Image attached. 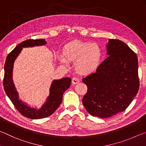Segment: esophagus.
<instances>
[{
	"instance_id": "esophagus-1",
	"label": "esophagus",
	"mask_w": 146,
	"mask_h": 146,
	"mask_svg": "<svg viewBox=\"0 0 146 146\" xmlns=\"http://www.w3.org/2000/svg\"><path fill=\"white\" fill-rule=\"evenodd\" d=\"M79 82H80V80L76 77H73L72 78V81H71L73 84H78Z\"/></svg>"
}]
</instances>
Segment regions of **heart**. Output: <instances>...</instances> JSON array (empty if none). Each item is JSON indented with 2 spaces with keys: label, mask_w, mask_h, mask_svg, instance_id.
<instances>
[{
  "label": "heart",
  "mask_w": 146,
  "mask_h": 146,
  "mask_svg": "<svg viewBox=\"0 0 146 146\" xmlns=\"http://www.w3.org/2000/svg\"><path fill=\"white\" fill-rule=\"evenodd\" d=\"M60 62L66 65L68 61H75V70L82 75H88L97 70L100 65L102 51L96 44L74 41L64 46Z\"/></svg>",
  "instance_id": "1"
}]
</instances>
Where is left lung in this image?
Listing matches in <instances>:
<instances>
[{
    "label": "left lung",
    "instance_id": "8db88e82",
    "mask_svg": "<svg viewBox=\"0 0 146 146\" xmlns=\"http://www.w3.org/2000/svg\"><path fill=\"white\" fill-rule=\"evenodd\" d=\"M108 56L97 71L82 79L88 91L83 105L93 117L108 118L123 111L139 90L137 55L126 44L109 39Z\"/></svg>",
    "mask_w": 146,
    "mask_h": 146
}]
</instances>
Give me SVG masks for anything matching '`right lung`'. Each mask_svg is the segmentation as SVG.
Returning a JSON list of instances; mask_svg holds the SVG:
<instances>
[{
	"label": "right lung",
	"instance_id": "add662e5",
	"mask_svg": "<svg viewBox=\"0 0 146 146\" xmlns=\"http://www.w3.org/2000/svg\"><path fill=\"white\" fill-rule=\"evenodd\" d=\"M46 43L45 39H29L22 42L9 53L4 64L3 86L5 92L19 113L31 119H40L52 115L62 103L64 93L71 85V79L68 77L53 80L49 89V95L46 102L40 109L31 108L19 99V93L15 87L12 78L14 62L23 48L43 46L46 45Z\"/></svg>",
	"mask_w": 146,
	"mask_h": 146
}]
</instances>
